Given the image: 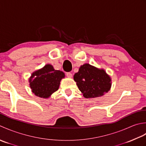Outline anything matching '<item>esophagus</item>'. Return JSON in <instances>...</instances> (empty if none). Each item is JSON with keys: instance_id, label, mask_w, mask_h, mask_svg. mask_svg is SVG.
<instances>
[{"instance_id": "esophagus-1", "label": "esophagus", "mask_w": 146, "mask_h": 146, "mask_svg": "<svg viewBox=\"0 0 146 146\" xmlns=\"http://www.w3.org/2000/svg\"><path fill=\"white\" fill-rule=\"evenodd\" d=\"M66 76L68 77H72V73H70V72H67L66 73Z\"/></svg>"}]
</instances>
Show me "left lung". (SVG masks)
I'll return each mask as SVG.
<instances>
[{"instance_id":"8db88e82","label":"left lung","mask_w":146,"mask_h":146,"mask_svg":"<svg viewBox=\"0 0 146 146\" xmlns=\"http://www.w3.org/2000/svg\"><path fill=\"white\" fill-rule=\"evenodd\" d=\"M79 90L86 98L102 96L111 88V79L105 71L86 64L74 76Z\"/></svg>"}]
</instances>
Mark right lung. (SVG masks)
<instances>
[{
  "mask_svg": "<svg viewBox=\"0 0 146 146\" xmlns=\"http://www.w3.org/2000/svg\"><path fill=\"white\" fill-rule=\"evenodd\" d=\"M64 76L63 72L55 70L51 65L48 64L32 74L29 85L36 96L47 98L58 90L61 79Z\"/></svg>",
  "mask_w": 146,
  "mask_h": 146,
  "instance_id": "1",
  "label": "right lung"
}]
</instances>
